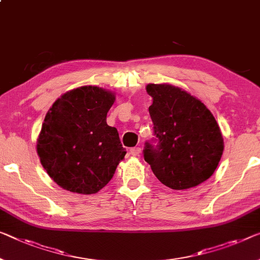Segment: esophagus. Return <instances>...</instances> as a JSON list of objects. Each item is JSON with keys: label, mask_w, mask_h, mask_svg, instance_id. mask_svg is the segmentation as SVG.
<instances>
[{"label": "esophagus", "mask_w": 260, "mask_h": 260, "mask_svg": "<svg viewBox=\"0 0 260 260\" xmlns=\"http://www.w3.org/2000/svg\"><path fill=\"white\" fill-rule=\"evenodd\" d=\"M129 152L132 155H133V156H137V155L141 153V148L140 147H133V148H131Z\"/></svg>", "instance_id": "esophagus-1"}]
</instances>
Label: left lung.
<instances>
[{"label":"left lung","mask_w":260,"mask_h":260,"mask_svg":"<svg viewBox=\"0 0 260 260\" xmlns=\"http://www.w3.org/2000/svg\"><path fill=\"white\" fill-rule=\"evenodd\" d=\"M146 90L153 98L148 110L156 139L146 142L143 157L154 175L174 190L207 181L224 149L214 115L201 100L180 87L148 84Z\"/></svg>","instance_id":"1"}]
</instances>
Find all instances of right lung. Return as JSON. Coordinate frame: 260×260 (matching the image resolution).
<instances>
[{"instance_id":"right-lung-1","label":"right lung","mask_w":260,"mask_h":260,"mask_svg":"<svg viewBox=\"0 0 260 260\" xmlns=\"http://www.w3.org/2000/svg\"><path fill=\"white\" fill-rule=\"evenodd\" d=\"M114 93L81 86L64 93L45 115L37 154L49 176L65 190L91 195L111 181L126 155L115 127L107 125Z\"/></svg>"}]
</instances>
